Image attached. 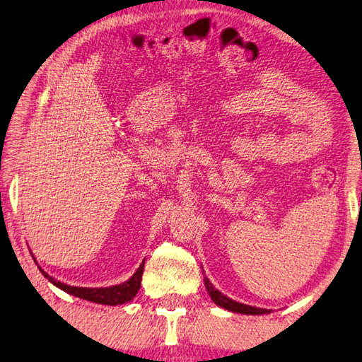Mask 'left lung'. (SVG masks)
Returning a JSON list of instances; mask_svg holds the SVG:
<instances>
[{
	"label": "left lung",
	"instance_id": "8db88e82",
	"mask_svg": "<svg viewBox=\"0 0 362 362\" xmlns=\"http://www.w3.org/2000/svg\"><path fill=\"white\" fill-rule=\"evenodd\" d=\"M204 286H206V289H208V293L211 295V298H212L214 303H216L220 308L228 309V311L239 313V314H247V315H261V314H269L270 313V309H262V308L243 305V303H238V301H234L231 298H228L226 295H223L222 292L217 291L216 287L212 286V283L206 276H204Z\"/></svg>",
	"mask_w": 362,
	"mask_h": 362
}]
</instances>
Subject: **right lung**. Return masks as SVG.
Wrapping results in <instances>:
<instances>
[{
    "label": "right lung",
    "mask_w": 362,
    "mask_h": 362,
    "mask_svg": "<svg viewBox=\"0 0 362 362\" xmlns=\"http://www.w3.org/2000/svg\"><path fill=\"white\" fill-rule=\"evenodd\" d=\"M144 264H140V267L136 270V274L132 275L128 281L122 284L110 286V287H76V286H69L61 281H56L53 276H49L45 270L40 272L42 275L48 278L49 283H53L59 289L67 292L70 295H75L78 298H83L87 301H93V303L100 305H107V306H115V305H123L128 303L132 298L136 297V293L140 289V283H142V274H144Z\"/></svg>",
    "instance_id": "add662e5"
}]
</instances>
